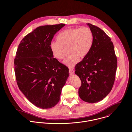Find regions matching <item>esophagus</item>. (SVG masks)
<instances>
[{
    "label": "esophagus",
    "mask_w": 132,
    "mask_h": 132,
    "mask_svg": "<svg viewBox=\"0 0 132 132\" xmlns=\"http://www.w3.org/2000/svg\"><path fill=\"white\" fill-rule=\"evenodd\" d=\"M69 73H70V75L74 74V70H73V69H70V70H69Z\"/></svg>",
    "instance_id": "obj_1"
}]
</instances>
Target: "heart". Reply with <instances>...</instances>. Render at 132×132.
I'll use <instances>...</instances> for the list:
<instances>
[{
  "label": "heart",
  "instance_id": "b5f03b06",
  "mask_svg": "<svg viewBox=\"0 0 132 132\" xmlns=\"http://www.w3.org/2000/svg\"><path fill=\"white\" fill-rule=\"evenodd\" d=\"M57 42H52L50 49L53 56L58 60L64 57V49L68 48L69 56L65 58L63 64L73 68L79 60L90 52L94 42V35L87 27L70 28L61 31L57 37Z\"/></svg>",
  "mask_w": 132,
  "mask_h": 132
}]
</instances>
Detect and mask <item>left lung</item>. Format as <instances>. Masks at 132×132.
Masks as SVG:
<instances>
[{
    "mask_svg": "<svg viewBox=\"0 0 132 132\" xmlns=\"http://www.w3.org/2000/svg\"><path fill=\"white\" fill-rule=\"evenodd\" d=\"M87 25L93 32V44L87 55L76 64L75 74L81 81L80 97L94 103L103 100L111 92L117 61L110 37L99 27L90 23Z\"/></svg>",
    "mask_w": 132,
    "mask_h": 132,
    "instance_id": "1",
    "label": "left lung"
}]
</instances>
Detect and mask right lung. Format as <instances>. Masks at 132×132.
<instances>
[{
	"mask_svg": "<svg viewBox=\"0 0 132 132\" xmlns=\"http://www.w3.org/2000/svg\"><path fill=\"white\" fill-rule=\"evenodd\" d=\"M64 24L38 27L22 39L14 60L20 90L42 109L55 106L69 76L65 65L53 58L50 49L54 35Z\"/></svg>",
	"mask_w": 132,
	"mask_h": 132,
	"instance_id": "obj_1",
	"label": "right lung"
}]
</instances>
